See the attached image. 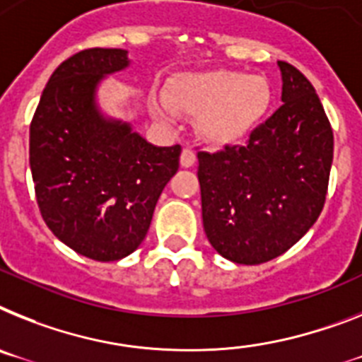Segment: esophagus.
<instances>
[{
	"label": "esophagus",
	"instance_id": "1",
	"mask_svg": "<svg viewBox=\"0 0 362 362\" xmlns=\"http://www.w3.org/2000/svg\"><path fill=\"white\" fill-rule=\"evenodd\" d=\"M195 162H197L195 151H193V148H189V147L184 148V151H182V156H180L182 167H191Z\"/></svg>",
	"mask_w": 362,
	"mask_h": 362
}]
</instances>
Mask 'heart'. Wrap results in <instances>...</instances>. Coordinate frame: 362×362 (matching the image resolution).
<instances>
[{"label": "heart", "mask_w": 362, "mask_h": 362, "mask_svg": "<svg viewBox=\"0 0 362 362\" xmlns=\"http://www.w3.org/2000/svg\"><path fill=\"white\" fill-rule=\"evenodd\" d=\"M272 99L263 77L230 69L182 73L167 84L165 97H154L153 112L163 123L178 114L199 115V130L208 141L228 145L247 138L267 114Z\"/></svg>", "instance_id": "b5f03b06"}]
</instances>
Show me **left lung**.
<instances>
[{"instance_id":"1","label":"left lung","mask_w":362,"mask_h":362,"mask_svg":"<svg viewBox=\"0 0 362 362\" xmlns=\"http://www.w3.org/2000/svg\"><path fill=\"white\" fill-rule=\"evenodd\" d=\"M281 101L245 145L199 151L202 223L211 247L239 265L289 250L320 215L327 195L333 130L315 88L278 60Z\"/></svg>"}]
</instances>
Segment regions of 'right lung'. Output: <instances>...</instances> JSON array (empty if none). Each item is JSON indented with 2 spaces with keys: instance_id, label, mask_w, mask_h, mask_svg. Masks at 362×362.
<instances>
[{
  "instance_id": "obj_1",
  "label": "right lung",
  "mask_w": 362,
  "mask_h": 362,
  "mask_svg": "<svg viewBox=\"0 0 362 362\" xmlns=\"http://www.w3.org/2000/svg\"><path fill=\"white\" fill-rule=\"evenodd\" d=\"M127 66V51L105 47L64 60L29 130L42 218L64 245L95 261H117L141 245L180 163V145L154 147L129 123L105 119L97 110V84Z\"/></svg>"
}]
</instances>
